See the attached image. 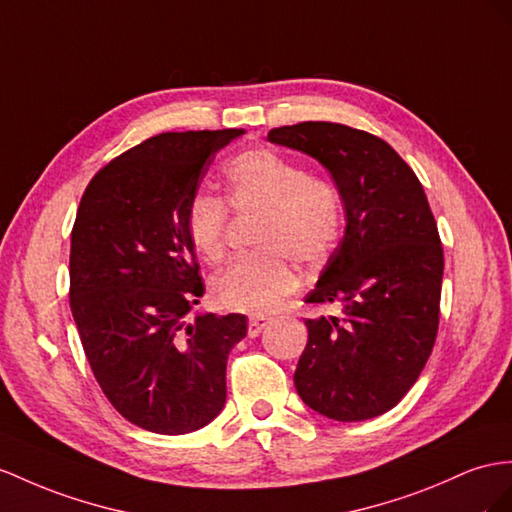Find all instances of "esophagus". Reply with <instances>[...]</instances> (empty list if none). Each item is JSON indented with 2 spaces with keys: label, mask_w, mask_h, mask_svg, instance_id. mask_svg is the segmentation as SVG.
Here are the masks:
<instances>
[{
  "label": "esophagus",
  "mask_w": 512,
  "mask_h": 512,
  "mask_svg": "<svg viewBox=\"0 0 512 512\" xmlns=\"http://www.w3.org/2000/svg\"><path fill=\"white\" fill-rule=\"evenodd\" d=\"M268 322H270V318H266V316H251L248 318V335L257 337L261 331L266 329Z\"/></svg>",
  "instance_id": "1"
}]
</instances>
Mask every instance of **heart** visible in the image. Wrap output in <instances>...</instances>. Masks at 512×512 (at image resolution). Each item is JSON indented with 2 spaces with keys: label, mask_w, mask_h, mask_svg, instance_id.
Here are the masks:
<instances>
[{
  "label": "heart",
  "mask_w": 512,
  "mask_h": 512,
  "mask_svg": "<svg viewBox=\"0 0 512 512\" xmlns=\"http://www.w3.org/2000/svg\"><path fill=\"white\" fill-rule=\"evenodd\" d=\"M227 199L235 212H259V253L242 255L216 274L212 294L222 309L268 313L298 287L290 254L300 264H320L344 229V203L333 181L309 175L290 157L270 149L244 151L227 164ZM188 235L205 259L225 253L229 207L199 192L188 205Z\"/></svg>",
  "instance_id": "1"
}]
</instances>
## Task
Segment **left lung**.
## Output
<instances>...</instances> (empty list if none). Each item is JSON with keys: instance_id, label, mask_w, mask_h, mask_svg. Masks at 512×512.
Listing matches in <instances>:
<instances>
[{"instance_id": "left-lung-1", "label": "left lung", "mask_w": 512, "mask_h": 512, "mask_svg": "<svg viewBox=\"0 0 512 512\" xmlns=\"http://www.w3.org/2000/svg\"><path fill=\"white\" fill-rule=\"evenodd\" d=\"M268 140L329 170L346 212L344 238L305 298L339 313L305 322L298 396L335 422L383 415L424 370L439 326L443 248L422 183L385 140L348 125L307 121Z\"/></svg>"}]
</instances>
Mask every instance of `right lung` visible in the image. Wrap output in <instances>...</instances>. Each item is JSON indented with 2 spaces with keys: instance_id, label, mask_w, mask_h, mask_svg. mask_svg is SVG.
<instances>
[{
  "instance_id": "add662e5",
  "label": "right lung",
  "mask_w": 512,
  "mask_h": 512,
  "mask_svg": "<svg viewBox=\"0 0 512 512\" xmlns=\"http://www.w3.org/2000/svg\"><path fill=\"white\" fill-rule=\"evenodd\" d=\"M244 129L153 136L88 183L71 233V311L112 406L157 435H186L222 411L227 359L246 316L188 311L205 285L188 205Z\"/></svg>"
}]
</instances>
